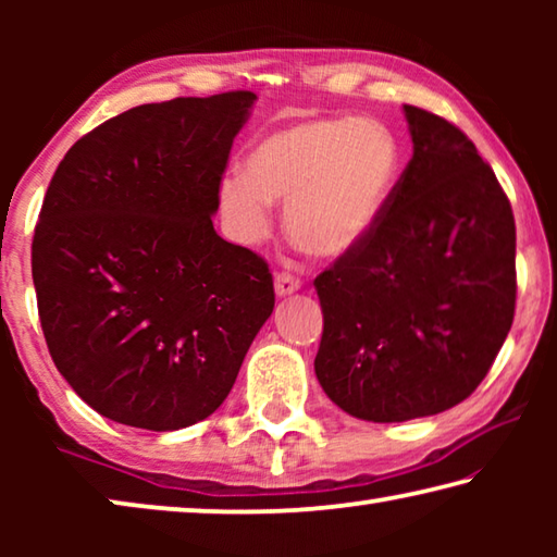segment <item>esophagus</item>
I'll use <instances>...</instances> for the list:
<instances>
[{"mask_svg":"<svg viewBox=\"0 0 557 557\" xmlns=\"http://www.w3.org/2000/svg\"><path fill=\"white\" fill-rule=\"evenodd\" d=\"M301 287L299 277L292 275V272H277L275 275V292L277 297H285V295H292V292H297Z\"/></svg>","mask_w":557,"mask_h":557,"instance_id":"1","label":"esophagus"}]
</instances>
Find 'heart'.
<instances>
[{
    "label": "heart",
    "mask_w": 557,
    "mask_h": 557,
    "mask_svg": "<svg viewBox=\"0 0 557 557\" xmlns=\"http://www.w3.org/2000/svg\"><path fill=\"white\" fill-rule=\"evenodd\" d=\"M245 166L248 174L231 172L221 182V206L243 240L265 238L272 201H282L292 243L317 258H338L388 206L400 147L375 120H305L260 137Z\"/></svg>",
    "instance_id": "b5f03b06"
}]
</instances>
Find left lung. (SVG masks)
Segmentation results:
<instances>
[{"label": "left lung", "mask_w": 557, "mask_h": 557, "mask_svg": "<svg viewBox=\"0 0 557 557\" xmlns=\"http://www.w3.org/2000/svg\"><path fill=\"white\" fill-rule=\"evenodd\" d=\"M412 159L369 235L314 287L324 393L369 422H405L467 400L516 312L511 201L471 139L405 106Z\"/></svg>", "instance_id": "8db88e82"}]
</instances>
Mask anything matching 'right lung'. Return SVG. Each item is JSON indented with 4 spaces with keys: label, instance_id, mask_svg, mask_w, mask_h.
<instances>
[{
    "label": "right lung",
    "instance_id": "1",
    "mask_svg": "<svg viewBox=\"0 0 557 557\" xmlns=\"http://www.w3.org/2000/svg\"><path fill=\"white\" fill-rule=\"evenodd\" d=\"M256 92L132 108L46 188L32 275L46 346L92 410L154 432L206 420L275 307L268 262L213 231Z\"/></svg>",
    "mask_w": 557,
    "mask_h": 557
}]
</instances>
